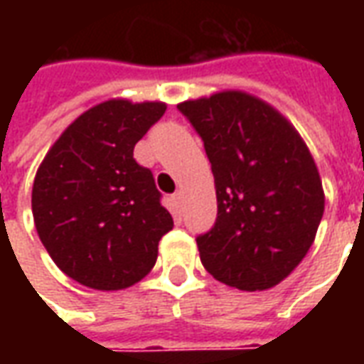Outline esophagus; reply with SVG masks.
Masks as SVG:
<instances>
[{"mask_svg":"<svg viewBox=\"0 0 364 364\" xmlns=\"http://www.w3.org/2000/svg\"><path fill=\"white\" fill-rule=\"evenodd\" d=\"M173 198H175V203H181V198H183L181 191H177V193L173 195Z\"/></svg>","mask_w":364,"mask_h":364,"instance_id":"esophagus-1","label":"esophagus"}]
</instances>
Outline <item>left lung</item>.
I'll return each instance as SVG.
<instances>
[{"mask_svg":"<svg viewBox=\"0 0 364 364\" xmlns=\"http://www.w3.org/2000/svg\"><path fill=\"white\" fill-rule=\"evenodd\" d=\"M191 120L210 159L218 216L197 237L216 281L267 290L304 259L323 216V187L308 146L273 105L245 91L189 99Z\"/></svg>","mask_w":364,"mask_h":364,"instance_id":"obj_1","label":"left lung"}]
</instances>
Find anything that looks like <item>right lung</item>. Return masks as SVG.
<instances>
[{
	"mask_svg": "<svg viewBox=\"0 0 364 364\" xmlns=\"http://www.w3.org/2000/svg\"><path fill=\"white\" fill-rule=\"evenodd\" d=\"M167 105L109 99L82 112L52 144L33 183V218L52 261L83 287L142 281L173 228L134 146Z\"/></svg>",
	"mask_w": 364,
	"mask_h": 364,
	"instance_id": "add662e5",
	"label": "right lung"
}]
</instances>
